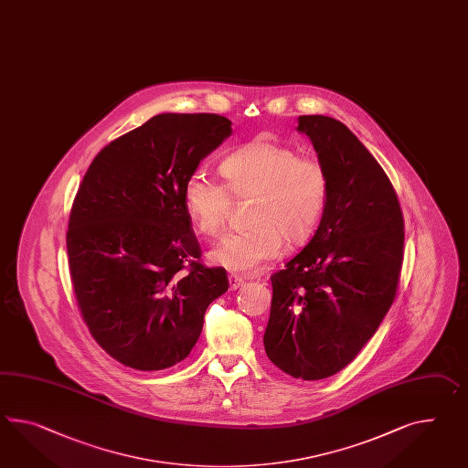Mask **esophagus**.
I'll use <instances>...</instances> for the list:
<instances>
[{"label": "esophagus", "instance_id": "obj_1", "mask_svg": "<svg viewBox=\"0 0 468 468\" xmlns=\"http://www.w3.org/2000/svg\"><path fill=\"white\" fill-rule=\"evenodd\" d=\"M229 289H231V291H237L239 285L243 284V277H239V275L237 274H229Z\"/></svg>", "mask_w": 468, "mask_h": 468}]
</instances>
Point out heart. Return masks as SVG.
I'll return each instance as SVG.
<instances>
[{"mask_svg":"<svg viewBox=\"0 0 468 468\" xmlns=\"http://www.w3.org/2000/svg\"><path fill=\"white\" fill-rule=\"evenodd\" d=\"M219 172L225 183L193 172L184 184V207L199 233L217 239L227 229L231 193L259 196L253 229L229 235L211 251L213 262L233 272L261 271L282 253L284 239H308L328 205L324 165L289 145L253 140L225 155Z\"/></svg>","mask_w":468,"mask_h":468,"instance_id":"b5f03b06","label":"heart"}]
</instances>
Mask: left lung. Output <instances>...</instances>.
<instances>
[{
    "label": "left lung",
    "mask_w": 468,
    "mask_h": 468,
    "mask_svg": "<svg viewBox=\"0 0 468 468\" xmlns=\"http://www.w3.org/2000/svg\"><path fill=\"white\" fill-rule=\"evenodd\" d=\"M328 172L330 194L308 245L272 281L265 354L303 380L335 376L392 306L404 259L399 199L364 144L342 122L299 116Z\"/></svg>",
    "instance_id": "8db88e82"
}]
</instances>
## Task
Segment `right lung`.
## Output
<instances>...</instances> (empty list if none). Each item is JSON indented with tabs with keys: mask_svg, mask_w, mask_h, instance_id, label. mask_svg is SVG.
<instances>
[{
	"mask_svg": "<svg viewBox=\"0 0 468 468\" xmlns=\"http://www.w3.org/2000/svg\"><path fill=\"white\" fill-rule=\"evenodd\" d=\"M231 135L213 113H162L104 147L69 217V271L80 316L106 354L135 370L179 364L227 271L201 263L184 184Z\"/></svg>",
	"mask_w": 468,
	"mask_h": 468,
	"instance_id": "add662e5",
	"label": "right lung"
}]
</instances>
